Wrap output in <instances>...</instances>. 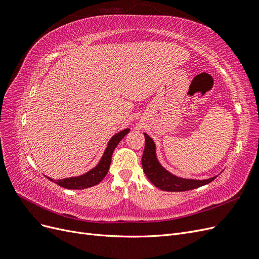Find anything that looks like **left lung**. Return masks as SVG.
Returning <instances> with one entry per match:
<instances>
[{
	"mask_svg": "<svg viewBox=\"0 0 259 259\" xmlns=\"http://www.w3.org/2000/svg\"><path fill=\"white\" fill-rule=\"evenodd\" d=\"M146 144L145 150L143 153L142 164L146 176L148 179L155 186L160 188L163 191H187L192 190L195 188L204 186L209 184L210 182L216 178L211 177L204 180H197V179H186L180 178L173 174H170L164 168L156 159L155 154V144L153 143L152 138L149 137L146 133H144Z\"/></svg>",
	"mask_w": 259,
	"mask_h": 259,
	"instance_id": "1",
	"label": "left lung"
}]
</instances>
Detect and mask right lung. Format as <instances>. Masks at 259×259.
<instances>
[{"label": "right lung", "instance_id": "obj_1", "mask_svg": "<svg viewBox=\"0 0 259 259\" xmlns=\"http://www.w3.org/2000/svg\"><path fill=\"white\" fill-rule=\"evenodd\" d=\"M128 132H130V128H126V130L119 132L117 134L112 136L110 142L108 143V146L104 152V155L101 156L99 163L95 167L89 170L88 173H85L81 176L69 177V178L58 179V180H54L50 177H46V178H49L51 182L59 185L62 188H66V189L81 190V189H86V188H90V187H93V186L99 184L101 180L105 178V176L107 175L108 170H109V167H110L111 158H112V153L114 151V149L116 148L117 144L121 142L122 138L126 135Z\"/></svg>", "mask_w": 259, "mask_h": 259}]
</instances>
